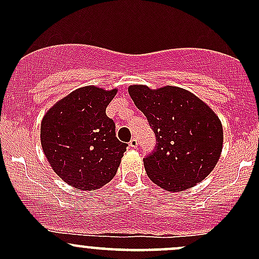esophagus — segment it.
Segmentation results:
<instances>
[{"instance_id": "34e87169", "label": "esophagus", "mask_w": 259, "mask_h": 259, "mask_svg": "<svg viewBox=\"0 0 259 259\" xmlns=\"http://www.w3.org/2000/svg\"><path fill=\"white\" fill-rule=\"evenodd\" d=\"M129 145L132 146V148H137V146H138V139H137V138H133V139L129 142Z\"/></svg>"}]
</instances>
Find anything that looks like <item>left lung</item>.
Wrapping results in <instances>:
<instances>
[{"label": "left lung", "mask_w": 259, "mask_h": 259, "mask_svg": "<svg viewBox=\"0 0 259 259\" xmlns=\"http://www.w3.org/2000/svg\"><path fill=\"white\" fill-rule=\"evenodd\" d=\"M127 91L158 142L144 158L151 182L168 192H183L209 176L223 145L222 122L209 106L177 86L153 90L132 85Z\"/></svg>", "instance_id": "1"}]
</instances>
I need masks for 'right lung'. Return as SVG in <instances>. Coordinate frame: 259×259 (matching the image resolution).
I'll return each instance as SVG.
<instances>
[{
    "instance_id": "add662e5",
    "label": "right lung",
    "mask_w": 259,
    "mask_h": 259,
    "mask_svg": "<svg viewBox=\"0 0 259 259\" xmlns=\"http://www.w3.org/2000/svg\"><path fill=\"white\" fill-rule=\"evenodd\" d=\"M116 93L80 88L57 101L41 121V145L50 165L76 189H98L110 182L126 151L106 115Z\"/></svg>"
}]
</instances>
